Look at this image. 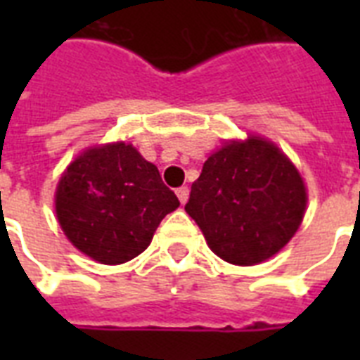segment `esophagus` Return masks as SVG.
<instances>
[{"instance_id": "esophagus-1", "label": "esophagus", "mask_w": 360, "mask_h": 360, "mask_svg": "<svg viewBox=\"0 0 360 360\" xmlns=\"http://www.w3.org/2000/svg\"><path fill=\"white\" fill-rule=\"evenodd\" d=\"M188 186H179L177 191H175V194H177V198H179L181 203H185L186 200H188Z\"/></svg>"}]
</instances>
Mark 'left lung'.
Returning <instances> with one entry per match:
<instances>
[{"label": "left lung", "instance_id": "1", "mask_svg": "<svg viewBox=\"0 0 360 360\" xmlns=\"http://www.w3.org/2000/svg\"><path fill=\"white\" fill-rule=\"evenodd\" d=\"M307 191L290 158L262 138L231 141L205 160L185 211L209 248L233 265L274 256L301 226Z\"/></svg>", "mask_w": 360, "mask_h": 360}]
</instances>
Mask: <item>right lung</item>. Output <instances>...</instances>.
Returning a JSON list of instances; mask_svg holds the SVG:
<instances>
[{"mask_svg":"<svg viewBox=\"0 0 360 360\" xmlns=\"http://www.w3.org/2000/svg\"><path fill=\"white\" fill-rule=\"evenodd\" d=\"M177 207L179 200L157 166L127 143L87 149L67 168L56 192L65 236L106 265L141 254L160 220Z\"/></svg>","mask_w":360,"mask_h":360,"instance_id":"obj_1","label":"right lung"}]
</instances>
